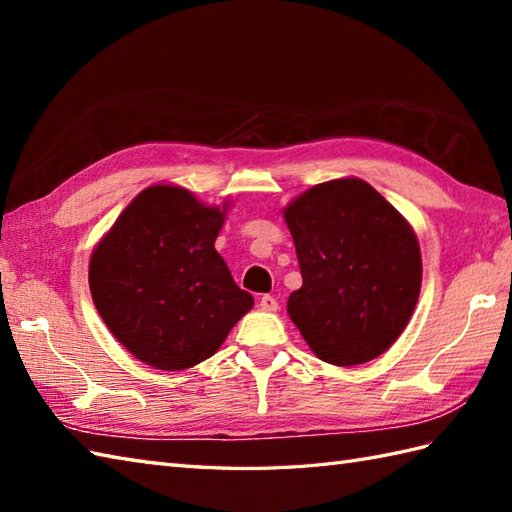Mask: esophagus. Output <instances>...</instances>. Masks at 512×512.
<instances>
[{
    "label": "esophagus",
    "mask_w": 512,
    "mask_h": 512,
    "mask_svg": "<svg viewBox=\"0 0 512 512\" xmlns=\"http://www.w3.org/2000/svg\"><path fill=\"white\" fill-rule=\"evenodd\" d=\"M259 308L266 310V312H275L279 308V303L273 295H264L262 299H259Z\"/></svg>",
    "instance_id": "34e87169"
}]
</instances>
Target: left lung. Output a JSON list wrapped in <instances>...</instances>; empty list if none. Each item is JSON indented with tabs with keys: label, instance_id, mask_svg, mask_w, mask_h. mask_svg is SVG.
<instances>
[{
	"label": "left lung",
	"instance_id": "obj_1",
	"mask_svg": "<svg viewBox=\"0 0 512 512\" xmlns=\"http://www.w3.org/2000/svg\"><path fill=\"white\" fill-rule=\"evenodd\" d=\"M303 286L288 314L321 361L380 356L407 328L422 281L416 233L358 178L312 187L284 211Z\"/></svg>",
	"mask_w": 512,
	"mask_h": 512
}]
</instances>
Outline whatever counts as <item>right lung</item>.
<instances>
[{"instance_id":"right-lung-1","label":"right lung","mask_w":512,"mask_h":512,"mask_svg":"<svg viewBox=\"0 0 512 512\" xmlns=\"http://www.w3.org/2000/svg\"><path fill=\"white\" fill-rule=\"evenodd\" d=\"M222 224L220 209L156 184L136 195L94 248V306L138 361L167 372L198 365L253 308L215 250Z\"/></svg>"}]
</instances>
